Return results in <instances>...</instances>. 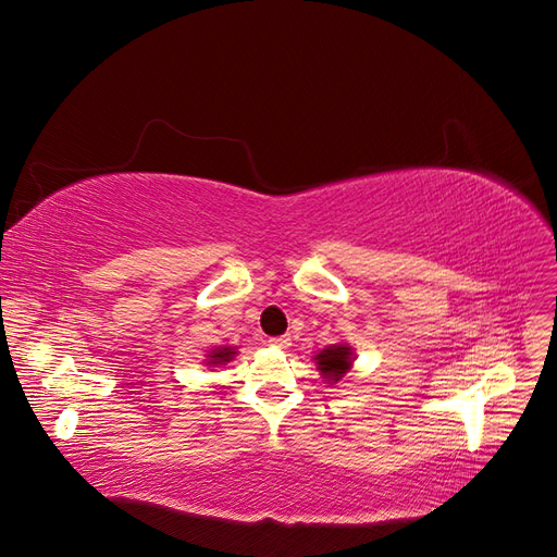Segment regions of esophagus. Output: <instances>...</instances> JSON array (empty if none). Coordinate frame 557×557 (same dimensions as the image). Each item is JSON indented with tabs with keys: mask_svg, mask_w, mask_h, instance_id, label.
<instances>
[{
	"mask_svg": "<svg viewBox=\"0 0 557 557\" xmlns=\"http://www.w3.org/2000/svg\"><path fill=\"white\" fill-rule=\"evenodd\" d=\"M269 344L276 346V348H281V350H285V348H290L293 339H290L288 334H283V336H274V339H269Z\"/></svg>",
	"mask_w": 557,
	"mask_h": 557,
	"instance_id": "esophagus-1",
	"label": "esophagus"
}]
</instances>
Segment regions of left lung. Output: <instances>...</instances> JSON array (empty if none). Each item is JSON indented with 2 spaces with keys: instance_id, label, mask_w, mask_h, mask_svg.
<instances>
[{
  "instance_id": "left-lung-1",
  "label": "left lung",
  "mask_w": 557,
  "mask_h": 557,
  "mask_svg": "<svg viewBox=\"0 0 557 557\" xmlns=\"http://www.w3.org/2000/svg\"><path fill=\"white\" fill-rule=\"evenodd\" d=\"M315 369L327 383H339L348 372L352 362H356V352L348 344H332L313 356Z\"/></svg>"
}]
</instances>
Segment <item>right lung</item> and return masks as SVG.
<instances>
[{
  "label": "right lung",
  "mask_w": 557,
  "mask_h": 557,
  "mask_svg": "<svg viewBox=\"0 0 557 557\" xmlns=\"http://www.w3.org/2000/svg\"><path fill=\"white\" fill-rule=\"evenodd\" d=\"M234 358H237V348L234 346H218V348H211L207 356H205V364L207 367H218V364H227L232 362Z\"/></svg>",
  "instance_id": "obj_1"
}]
</instances>
